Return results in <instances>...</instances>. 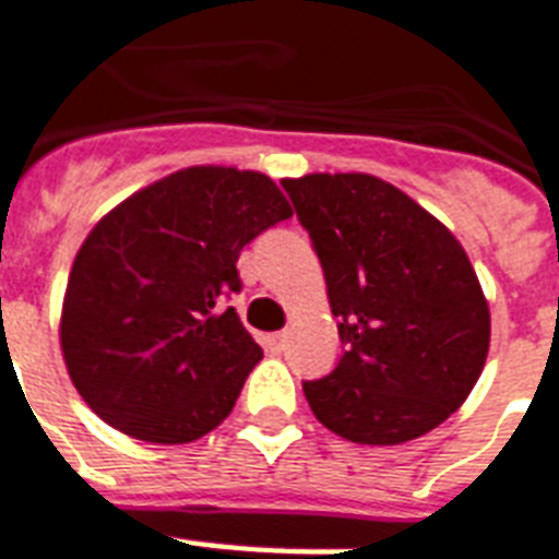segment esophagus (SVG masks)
Masks as SVG:
<instances>
[{
  "label": "esophagus",
  "instance_id": "1",
  "mask_svg": "<svg viewBox=\"0 0 559 559\" xmlns=\"http://www.w3.org/2000/svg\"><path fill=\"white\" fill-rule=\"evenodd\" d=\"M287 338H289V333H272L270 347L272 350H284V347H287Z\"/></svg>",
  "mask_w": 559,
  "mask_h": 559
}]
</instances>
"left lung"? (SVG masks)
<instances>
[{
  "instance_id": "8db88e82",
  "label": "left lung",
  "mask_w": 559,
  "mask_h": 559,
  "mask_svg": "<svg viewBox=\"0 0 559 559\" xmlns=\"http://www.w3.org/2000/svg\"><path fill=\"white\" fill-rule=\"evenodd\" d=\"M310 233L344 356L304 382L316 419L356 444H402L471 396L491 310L468 252L411 194L365 171L281 180Z\"/></svg>"
}]
</instances>
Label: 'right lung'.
<instances>
[{"label":"right lung","instance_id":"obj_1","mask_svg":"<svg viewBox=\"0 0 559 559\" xmlns=\"http://www.w3.org/2000/svg\"><path fill=\"white\" fill-rule=\"evenodd\" d=\"M287 217L270 175L235 166L171 171L99 217L59 312V347L85 405L140 442L215 430L264 356L217 298L240 289V249Z\"/></svg>","mask_w":559,"mask_h":559}]
</instances>
